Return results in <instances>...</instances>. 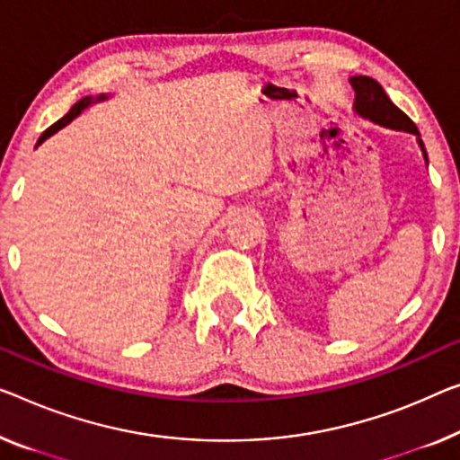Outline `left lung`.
I'll list each match as a JSON object with an SVG mask.
<instances>
[{
    "mask_svg": "<svg viewBox=\"0 0 460 460\" xmlns=\"http://www.w3.org/2000/svg\"><path fill=\"white\" fill-rule=\"evenodd\" d=\"M351 86L355 91V102H353L355 113L369 121L378 123V126L390 128V129H402V132L415 134L417 142H420V146L423 150V156H426L428 161L426 148H423V142L420 138V129H417L415 123L388 99V94L384 93V88L378 84V82L369 76H353Z\"/></svg>",
    "mask_w": 460,
    "mask_h": 460,
    "instance_id": "obj_1",
    "label": "left lung"
}]
</instances>
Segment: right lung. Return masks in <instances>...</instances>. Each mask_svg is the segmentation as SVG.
Masks as SVG:
<instances>
[{
    "instance_id": "add662e5",
    "label": "right lung",
    "mask_w": 460,
    "mask_h": 460,
    "mask_svg": "<svg viewBox=\"0 0 460 460\" xmlns=\"http://www.w3.org/2000/svg\"><path fill=\"white\" fill-rule=\"evenodd\" d=\"M105 99H107V94H101V97H97V99H93V97H84V99H80V101L76 102V105H74V107L70 109V111H67V113L64 115V118H61L59 121H55L51 128H47V129H45L43 136H40L39 142H37V146H39V144L43 142V140L49 138L51 134L58 132V129H61L64 126H67V123H70L74 118H78V115H80L82 111H84V109H86L88 105H93V102H97V101H105Z\"/></svg>"
}]
</instances>
